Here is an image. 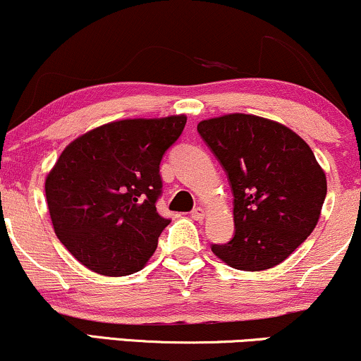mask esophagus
Segmentation results:
<instances>
[{"label":"esophagus","instance_id":"34e87169","mask_svg":"<svg viewBox=\"0 0 361 361\" xmlns=\"http://www.w3.org/2000/svg\"><path fill=\"white\" fill-rule=\"evenodd\" d=\"M190 216H192L194 221H202L204 217H206V209L202 207H195L192 212H190Z\"/></svg>","mask_w":361,"mask_h":361}]
</instances>
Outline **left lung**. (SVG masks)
<instances>
[{
  "label": "left lung",
  "mask_w": 361,
  "mask_h": 361,
  "mask_svg": "<svg viewBox=\"0 0 361 361\" xmlns=\"http://www.w3.org/2000/svg\"><path fill=\"white\" fill-rule=\"evenodd\" d=\"M199 135L228 173L234 238L212 252L241 271L283 262L317 228L326 176L310 145L273 120L229 114L199 122Z\"/></svg>",
  "instance_id": "8db88e82"
}]
</instances>
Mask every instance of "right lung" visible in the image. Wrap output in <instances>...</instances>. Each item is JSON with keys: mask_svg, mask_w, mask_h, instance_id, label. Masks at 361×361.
I'll list each match as a JSON object with an SVG mask.
<instances>
[{"mask_svg": "<svg viewBox=\"0 0 361 361\" xmlns=\"http://www.w3.org/2000/svg\"><path fill=\"white\" fill-rule=\"evenodd\" d=\"M188 117L127 118L83 133L58 157L44 182L56 238L104 276L140 271L169 219L157 212L159 167Z\"/></svg>", "mask_w": 361, "mask_h": 361, "instance_id": "obj_1", "label": "right lung"}]
</instances>
